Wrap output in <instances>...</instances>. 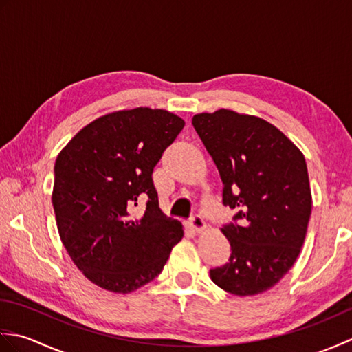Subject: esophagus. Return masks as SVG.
I'll return each instance as SVG.
<instances>
[{"label":"esophagus","mask_w":352,"mask_h":352,"mask_svg":"<svg viewBox=\"0 0 352 352\" xmlns=\"http://www.w3.org/2000/svg\"><path fill=\"white\" fill-rule=\"evenodd\" d=\"M190 227L193 231H197V233H203V231L207 228V223L204 222V219L201 218L199 214H195L190 219Z\"/></svg>","instance_id":"34e87169"}]
</instances>
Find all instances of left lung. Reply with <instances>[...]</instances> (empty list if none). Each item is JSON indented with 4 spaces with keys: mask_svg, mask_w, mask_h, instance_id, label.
<instances>
[{
    "mask_svg": "<svg viewBox=\"0 0 352 352\" xmlns=\"http://www.w3.org/2000/svg\"><path fill=\"white\" fill-rule=\"evenodd\" d=\"M192 124L219 170L222 201L239 208L221 228L231 245L230 261L210 278L237 296L274 287L301 252L311 214L304 154L286 134L258 116L219 109Z\"/></svg>",
    "mask_w": 352,
    "mask_h": 352,
    "instance_id": "8db88e82",
    "label": "left lung"
}]
</instances>
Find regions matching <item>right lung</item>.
<instances>
[{"label": "right lung", "mask_w": 352, "mask_h": 352, "mask_svg": "<svg viewBox=\"0 0 352 352\" xmlns=\"http://www.w3.org/2000/svg\"><path fill=\"white\" fill-rule=\"evenodd\" d=\"M184 121L163 109L111 111L83 126L57 155V230L89 281L130 294L154 280L183 239L182 222L164 216L153 169ZM144 200V212L133 208Z\"/></svg>", "instance_id": "right-lung-1"}]
</instances>
